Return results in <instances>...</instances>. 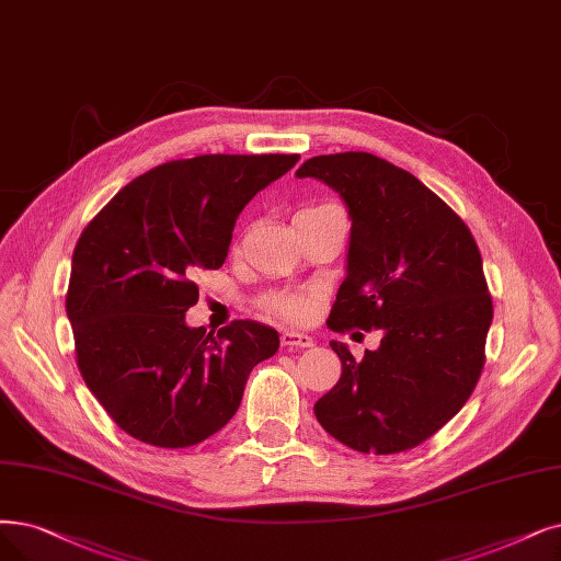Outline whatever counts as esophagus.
Listing matches in <instances>:
<instances>
[{"label": "esophagus", "instance_id": "1", "mask_svg": "<svg viewBox=\"0 0 561 561\" xmlns=\"http://www.w3.org/2000/svg\"><path fill=\"white\" fill-rule=\"evenodd\" d=\"M280 343L285 347H310L312 339L308 333H299V331H283Z\"/></svg>", "mask_w": 561, "mask_h": 561}]
</instances>
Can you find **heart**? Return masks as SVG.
Returning a JSON list of instances; mask_svg holds the SVG:
<instances>
[{
	"label": "heart",
	"mask_w": 561,
	"mask_h": 561,
	"mask_svg": "<svg viewBox=\"0 0 561 561\" xmlns=\"http://www.w3.org/2000/svg\"><path fill=\"white\" fill-rule=\"evenodd\" d=\"M266 308L276 312V316L285 320H301L308 310V304L299 295H272L266 297Z\"/></svg>",
	"instance_id": "heart-1"
}]
</instances>
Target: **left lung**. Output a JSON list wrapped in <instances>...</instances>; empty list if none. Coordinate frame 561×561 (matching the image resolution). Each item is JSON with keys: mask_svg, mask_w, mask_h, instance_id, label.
Returning a JSON list of instances; mask_svg holds the SVG:
<instances>
[{"mask_svg": "<svg viewBox=\"0 0 561 561\" xmlns=\"http://www.w3.org/2000/svg\"><path fill=\"white\" fill-rule=\"evenodd\" d=\"M297 176L339 191L352 218L347 276L327 324L385 331L364 358L329 343L343 373L316 416L354 451L414 449L460 412L485 364L492 297L479 245L439 195L373 153L312 156Z\"/></svg>", "mask_w": 561, "mask_h": 561, "instance_id": "8db88e82", "label": "left lung"}]
</instances>
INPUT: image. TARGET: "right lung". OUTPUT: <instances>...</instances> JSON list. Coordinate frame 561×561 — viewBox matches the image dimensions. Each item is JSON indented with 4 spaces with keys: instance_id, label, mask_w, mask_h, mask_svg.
Returning a JSON list of instances; mask_svg holds the SVG:
<instances>
[{
    "instance_id": "add662e5",
    "label": "right lung",
    "mask_w": 561,
    "mask_h": 561,
    "mask_svg": "<svg viewBox=\"0 0 561 561\" xmlns=\"http://www.w3.org/2000/svg\"><path fill=\"white\" fill-rule=\"evenodd\" d=\"M299 153H205L133 179L89 220L66 316L84 385L124 433L186 449L226 425L278 331L234 320L214 335L186 327L193 276L220 268L241 209Z\"/></svg>"
}]
</instances>
